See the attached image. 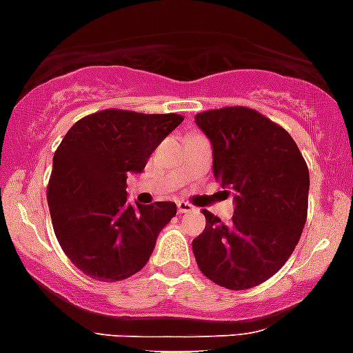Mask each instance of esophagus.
<instances>
[{"label": "esophagus", "instance_id": "1", "mask_svg": "<svg viewBox=\"0 0 353 353\" xmlns=\"http://www.w3.org/2000/svg\"><path fill=\"white\" fill-rule=\"evenodd\" d=\"M192 210H194V206L188 203H185V201H179V203H177V212L179 213H190Z\"/></svg>", "mask_w": 353, "mask_h": 353}]
</instances>
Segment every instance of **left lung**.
Instances as JSON below:
<instances>
[{
    "label": "left lung",
    "mask_w": 353,
    "mask_h": 353,
    "mask_svg": "<svg viewBox=\"0 0 353 353\" xmlns=\"http://www.w3.org/2000/svg\"><path fill=\"white\" fill-rule=\"evenodd\" d=\"M195 123L212 143L213 176L233 190L230 224L203 210L206 228L194 239L201 272L217 285L244 291L271 278L300 241L309 206V168L291 134L248 108L199 112Z\"/></svg>",
    "instance_id": "obj_1"
}]
</instances>
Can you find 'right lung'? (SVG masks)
<instances>
[{
  "label": "right lung",
  "instance_id": "obj_1",
  "mask_svg": "<svg viewBox=\"0 0 353 353\" xmlns=\"http://www.w3.org/2000/svg\"><path fill=\"white\" fill-rule=\"evenodd\" d=\"M183 121L179 114L105 109L84 117L53 154L48 206L62 251L84 274L118 282L149 262L176 203L131 204L127 176Z\"/></svg>",
  "mask_w": 353,
  "mask_h": 353
}]
</instances>
